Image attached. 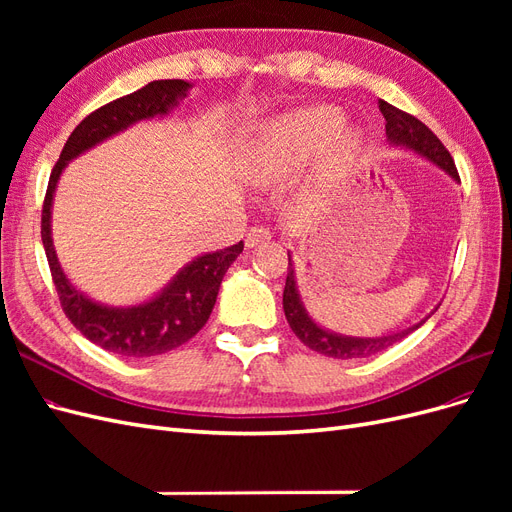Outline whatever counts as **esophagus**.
Segmentation results:
<instances>
[{
    "label": "esophagus",
    "mask_w": 512,
    "mask_h": 512,
    "mask_svg": "<svg viewBox=\"0 0 512 512\" xmlns=\"http://www.w3.org/2000/svg\"><path fill=\"white\" fill-rule=\"evenodd\" d=\"M271 239V230L265 228V226H252L250 230H247L245 235V245L247 247H254V245H260Z\"/></svg>",
    "instance_id": "1"
}]
</instances>
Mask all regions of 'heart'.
I'll use <instances>...</instances> for the list:
<instances>
[{
    "label": "heart",
    "mask_w": 512,
    "mask_h": 512,
    "mask_svg": "<svg viewBox=\"0 0 512 512\" xmlns=\"http://www.w3.org/2000/svg\"><path fill=\"white\" fill-rule=\"evenodd\" d=\"M344 128V115L333 106H314L275 119L247 149L245 173L269 183L318 153Z\"/></svg>",
    "instance_id": "obj_1"
}]
</instances>
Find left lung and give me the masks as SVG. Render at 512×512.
I'll return each mask as SVG.
<instances>
[{
    "instance_id": "1",
    "label": "left lung",
    "mask_w": 512,
    "mask_h": 512,
    "mask_svg": "<svg viewBox=\"0 0 512 512\" xmlns=\"http://www.w3.org/2000/svg\"><path fill=\"white\" fill-rule=\"evenodd\" d=\"M380 113L386 119V136L389 141L395 145H406L414 151L421 153L427 160H431L433 164H438L442 170H446L448 175L459 181V173L457 166L451 158V153L442 145L440 138L433 134L423 121H418L414 115L399 111L393 104L380 100ZM284 314L286 320L290 324L292 333L297 335L301 342L312 348L324 356H331V359H365V356H371L376 352H382L384 348L393 346L399 339H404L406 335H410L412 331H416L421 324L418 322L414 327L399 331L393 335H384V337H344V335H335L320 329L318 324L307 316L305 307L299 299L297 292V282H294V269L290 262V254H288V275H286V286H284Z\"/></svg>"
}]
</instances>
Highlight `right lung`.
Here are the masks:
<instances>
[{
  "label": "right lung",
  "instance_id": "right-lung-1",
  "mask_svg": "<svg viewBox=\"0 0 512 512\" xmlns=\"http://www.w3.org/2000/svg\"><path fill=\"white\" fill-rule=\"evenodd\" d=\"M188 89L190 83L181 79L153 81L134 94L108 102L87 115L61 149L42 205V243L61 309L89 342L113 354L130 356V359H145V356L175 350L205 327L218 299L222 277L243 252V241L226 250L198 256L179 271L156 299L134 307H104L76 290L59 267L51 239L53 194L61 170L72 158L98 145L104 138L126 130L136 121L168 113V108L177 106L179 98H185Z\"/></svg>",
  "mask_w": 512,
  "mask_h": 512
}]
</instances>
